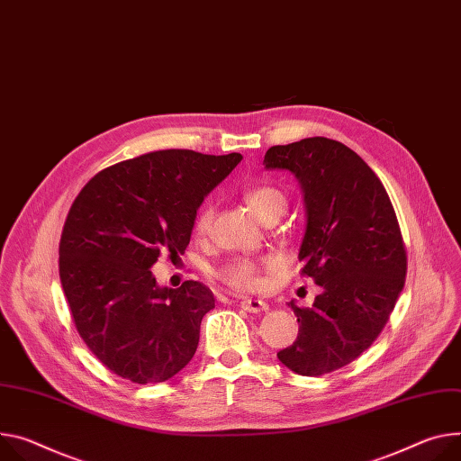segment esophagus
<instances>
[{"instance_id":"34e87169","label":"esophagus","mask_w":461,"mask_h":461,"mask_svg":"<svg viewBox=\"0 0 461 461\" xmlns=\"http://www.w3.org/2000/svg\"><path fill=\"white\" fill-rule=\"evenodd\" d=\"M240 307L248 312H254V314H259V312H267L268 311V303L263 302V300H256V298H244L240 302Z\"/></svg>"}]
</instances>
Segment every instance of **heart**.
I'll use <instances>...</instances> for the list:
<instances>
[{
  "instance_id": "b5f03b06",
  "label": "heart",
  "mask_w": 461,
  "mask_h": 461,
  "mask_svg": "<svg viewBox=\"0 0 461 461\" xmlns=\"http://www.w3.org/2000/svg\"><path fill=\"white\" fill-rule=\"evenodd\" d=\"M246 202L252 209L254 215L261 221L272 219V217H281L285 207H286V196L281 189L274 187V185H259L249 189L246 193ZM213 205L207 203L203 205L196 219H194V230L196 233H205L213 222ZM221 279L224 283H228L233 288L239 290H254L261 285V277H259V265L252 259H235L228 265H224L219 272Z\"/></svg>"
}]
</instances>
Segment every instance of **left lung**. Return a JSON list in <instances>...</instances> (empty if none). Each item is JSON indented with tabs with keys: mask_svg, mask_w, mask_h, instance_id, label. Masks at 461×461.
Returning <instances> with one entry per match:
<instances>
[{
	"mask_svg": "<svg viewBox=\"0 0 461 461\" xmlns=\"http://www.w3.org/2000/svg\"><path fill=\"white\" fill-rule=\"evenodd\" d=\"M265 169L296 176L303 191L302 274L321 286L298 316L296 342L277 353L305 376L360 357L384 329L404 286L406 249L390 196L367 163L340 141L307 138L270 147Z\"/></svg>",
	"mask_w": 461,
	"mask_h": 461,
	"instance_id": "obj_1",
	"label": "left lung"
}]
</instances>
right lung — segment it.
Returning <instances> with one entry per match:
<instances>
[{
  "mask_svg": "<svg viewBox=\"0 0 461 461\" xmlns=\"http://www.w3.org/2000/svg\"><path fill=\"white\" fill-rule=\"evenodd\" d=\"M242 156L158 150L115 163L75 198L60 239V281L90 351L136 384L169 381L193 358L215 307L198 281L159 286L150 268L185 252L203 198Z\"/></svg>",
  "mask_w": 461,
  "mask_h": 461,
  "instance_id": "1",
  "label": "right lung"
}]
</instances>
